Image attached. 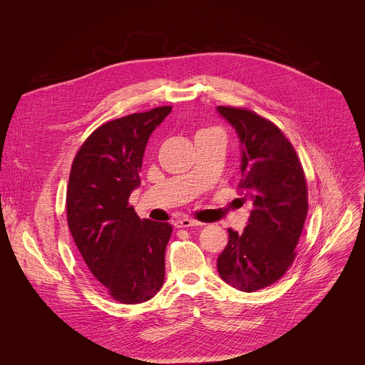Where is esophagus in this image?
<instances>
[{
    "label": "esophagus",
    "mask_w": 365,
    "mask_h": 365,
    "mask_svg": "<svg viewBox=\"0 0 365 365\" xmlns=\"http://www.w3.org/2000/svg\"><path fill=\"white\" fill-rule=\"evenodd\" d=\"M203 225L202 222H197L195 220H189V218H183V220H176L175 221V227L176 228H187V227H199Z\"/></svg>",
    "instance_id": "1"
}]
</instances>
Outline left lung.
Instances as JSON below:
<instances>
[{"label":"left lung","mask_w":365,"mask_h":365,"mask_svg":"<svg viewBox=\"0 0 365 365\" xmlns=\"http://www.w3.org/2000/svg\"><path fill=\"white\" fill-rule=\"evenodd\" d=\"M241 145L244 200L252 211L241 234L228 228V244L217 259L221 279L241 292L277 282L294 259L307 215V187L297 154L282 130L251 111L217 107Z\"/></svg>","instance_id":"8db88e82"}]
</instances>
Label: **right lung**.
<instances>
[{
    "label": "right lung",
    "instance_id": "add662e5",
    "mask_svg": "<svg viewBox=\"0 0 365 365\" xmlns=\"http://www.w3.org/2000/svg\"><path fill=\"white\" fill-rule=\"evenodd\" d=\"M170 111L160 107L102 124L78 151L69 176L73 241L91 274L125 304L150 300L165 283L172 225L140 220L128 197L141 185L148 138Z\"/></svg>",
    "mask_w": 365,
    "mask_h": 365
}]
</instances>
